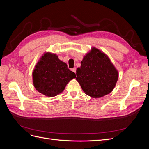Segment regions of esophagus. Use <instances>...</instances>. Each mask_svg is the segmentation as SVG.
<instances>
[{
    "instance_id": "34e87169",
    "label": "esophagus",
    "mask_w": 149,
    "mask_h": 149,
    "mask_svg": "<svg viewBox=\"0 0 149 149\" xmlns=\"http://www.w3.org/2000/svg\"><path fill=\"white\" fill-rule=\"evenodd\" d=\"M71 70H72V71H73V72H74V73H76V68H73V69H72Z\"/></svg>"
}]
</instances>
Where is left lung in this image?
Returning a JSON list of instances; mask_svg holds the SVG:
<instances>
[{
	"instance_id": "obj_1",
	"label": "left lung",
	"mask_w": 149,
	"mask_h": 149,
	"mask_svg": "<svg viewBox=\"0 0 149 149\" xmlns=\"http://www.w3.org/2000/svg\"><path fill=\"white\" fill-rule=\"evenodd\" d=\"M76 80L87 95L99 98L109 94L118 81L119 74L104 53L92 48L76 70Z\"/></svg>"
}]
</instances>
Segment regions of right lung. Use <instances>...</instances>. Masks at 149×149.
Instances as JSON below:
<instances>
[{"label":"right lung","instance_id":"obj_1","mask_svg":"<svg viewBox=\"0 0 149 149\" xmlns=\"http://www.w3.org/2000/svg\"><path fill=\"white\" fill-rule=\"evenodd\" d=\"M32 77L34 87L39 93L53 97L63 92L66 84L76 78V74L56 54L47 52L35 65Z\"/></svg>","mask_w":149,"mask_h":149}]
</instances>
